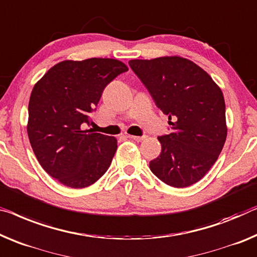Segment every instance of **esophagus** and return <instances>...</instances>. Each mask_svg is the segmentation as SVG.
I'll return each instance as SVG.
<instances>
[{"label": "esophagus", "instance_id": "esophagus-1", "mask_svg": "<svg viewBox=\"0 0 257 257\" xmlns=\"http://www.w3.org/2000/svg\"><path fill=\"white\" fill-rule=\"evenodd\" d=\"M127 137H128V139L134 140V141H136V142H141V141H143L145 139L144 136H133V135H128Z\"/></svg>", "mask_w": 257, "mask_h": 257}]
</instances>
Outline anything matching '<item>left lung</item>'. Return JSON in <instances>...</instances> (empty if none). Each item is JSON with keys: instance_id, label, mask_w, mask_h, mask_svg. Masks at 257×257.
<instances>
[{"instance_id": "left-lung-1", "label": "left lung", "mask_w": 257, "mask_h": 257, "mask_svg": "<svg viewBox=\"0 0 257 257\" xmlns=\"http://www.w3.org/2000/svg\"><path fill=\"white\" fill-rule=\"evenodd\" d=\"M129 66L172 125L171 134L158 137L162 152L150 162L151 172L168 186L194 185L226 141L223 92L208 72L180 56L130 60Z\"/></svg>"}]
</instances>
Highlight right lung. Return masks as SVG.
Segmentation results:
<instances>
[{"label":"right lung","mask_w":257,"mask_h":257,"mask_svg":"<svg viewBox=\"0 0 257 257\" xmlns=\"http://www.w3.org/2000/svg\"><path fill=\"white\" fill-rule=\"evenodd\" d=\"M128 67L114 59L62 61L34 85L28 135L41 167L62 185L85 188L112 163L116 139L84 129L107 84Z\"/></svg>","instance_id":"add662e5"}]
</instances>
